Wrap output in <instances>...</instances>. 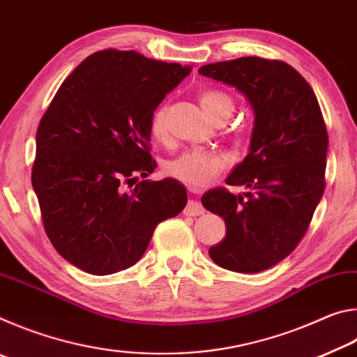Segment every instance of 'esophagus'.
Segmentation results:
<instances>
[{
    "label": "esophagus",
    "mask_w": 357,
    "mask_h": 357,
    "mask_svg": "<svg viewBox=\"0 0 357 357\" xmlns=\"http://www.w3.org/2000/svg\"><path fill=\"white\" fill-rule=\"evenodd\" d=\"M192 193H198L200 190L198 189H190ZM204 213V208L202 206V203L198 200H190L189 203H187V206L184 209V214L187 215H200Z\"/></svg>",
    "instance_id": "esophagus-1"
}]
</instances>
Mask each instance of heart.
Segmentation results:
<instances>
[{"instance_id":"1","label":"heart","mask_w":357,"mask_h":357,"mask_svg":"<svg viewBox=\"0 0 357 357\" xmlns=\"http://www.w3.org/2000/svg\"><path fill=\"white\" fill-rule=\"evenodd\" d=\"M200 105L206 116L215 124L225 123L234 112L233 99L222 91H204L200 96ZM167 132V107L160 105L151 118V134L157 140H164ZM223 168H225V160L219 154L206 153V151H185L168 160L164 170L168 176L181 181L192 189H202L213 183Z\"/></svg>"}]
</instances>
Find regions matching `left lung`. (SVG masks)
I'll return each instance as SVG.
<instances>
[{
    "label": "left lung",
    "mask_w": 357,
    "mask_h": 357,
    "mask_svg": "<svg viewBox=\"0 0 357 357\" xmlns=\"http://www.w3.org/2000/svg\"><path fill=\"white\" fill-rule=\"evenodd\" d=\"M198 72L236 88L255 116L249 154L225 179L249 192L219 187L202 197L227 227L209 257L234 273H261L296 249L323 197L329 140L321 108L305 78L277 59L245 56Z\"/></svg>",
    "instance_id": "8db88e82"
}]
</instances>
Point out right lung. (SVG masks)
<instances>
[{"mask_svg": "<svg viewBox=\"0 0 357 357\" xmlns=\"http://www.w3.org/2000/svg\"><path fill=\"white\" fill-rule=\"evenodd\" d=\"M190 70L134 50L96 52L66 78L42 116L33 189L48 239L84 273L134 266L155 227L185 208L179 181L137 179L155 168L153 113Z\"/></svg>", "mask_w": 357, "mask_h": 357, "instance_id": "1", "label": "right lung"}]
</instances>
